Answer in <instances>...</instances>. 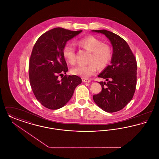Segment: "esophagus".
<instances>
[{"label": "esophagus", "mask_w": 159, "mask_h": 159, "mask_svg": "<svg viewBox=\"0 0 159 159\" xmlns=\"http://www.w3.org/2000/svg\"><path fill=\"white\" fill-rule=\"evenodd\" d=\"M82 80L83 82H85V83H89L91 82L90 79H86V78H82Z\"/></svg>", "instance_id": "34e87169"}]
</instances>
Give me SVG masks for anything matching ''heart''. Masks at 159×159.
<instances>
[{"label": "heart", "instance_id": "1", "mask_svg": "<svg viewBox=\"0 0 159 159\" xmlns=\"http://www.w3.org/2000/svg\"><path fill=\"white\" fill-rule=\"evenodd\" d=\"M77 44L86 51L90 52L87 65L77 66L71 70V73L76 76L87 77L93 75L97 68L104 70L111 62L113 58V49L108 44L93 36L82 38ZM64 58L70 64L76 62V51L73 46L67 44L62 49Z\"/></svg>", "mask_w": 159, "mask_h": 159}]
</instances>
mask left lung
Instances as JSON below:
<instances>
[{
  "mask_svg": "<svg viewBox=\"0 0 159 159\" xmlns=\"http://www.w3.org/2000/svg\"><path fill=\"white\" fill-rule=\"evenodd\" d=\"M92 31L105 34L113 48L111 64L98 76L106 79L108 82H99L102 91L94 95L93 99L104 111L116 112L126 106L135 93L137 79L136 58L127 42L119 35L106 30Z\"/></svg>",
  "mask_w": 159,
  "mask_h": 159,
  "instance_id": "1",
  "label": "left lung"
}]
</instances>
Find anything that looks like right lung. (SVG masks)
<instances>
[{
  "label": "right lung",
  "instance_id": "obj_1",
  "mask_svg": "<svg viewBox=\"0 0 159 159\" xmlns=\"http://www.w3.org/2000/svg\"><path fill=\"white\" fill-rule=\"evenodd\" d=\"M82 31L54 28L41 35L33 46L29 67L31 88L39 102L48 109L65 106L82 83L76 75L58 79L68 70L62 49L68 40Z\"/></svg>",
  "mask_w": 159,
  "mask_h": 159
}]
</instances>
